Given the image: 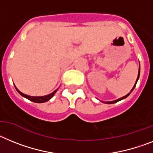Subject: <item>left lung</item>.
<instances>
[{
  "label": "left lung",
  "instance_id": "obj_1",
  "mask_svg": "<svg viewBox=\"0 0 153 153\" xmlns=\"http://www.w3.org/2000/svg\"><path fill=\"white\" fill-rule=\"evenodd\" d=\"M139 75H140V64H139V72H138V77H137V79H136V82H135V85H134L133 88H132V89H131V91H130V92H129V93H128V94H127V95H125V96H123V97H122V98H120V99H116V100L111 101V102H103V101H102V102H104V103H106V104H113V103H115V102H119V101L123 100V99H126V98H127V97H128V95H130V93L132 92V91H133V89H134V88H135V85H136V83H137L138 80H139Z\"/></svg>",
  "mask_w": 153,
  "mask_h": 153
}]
</instances>
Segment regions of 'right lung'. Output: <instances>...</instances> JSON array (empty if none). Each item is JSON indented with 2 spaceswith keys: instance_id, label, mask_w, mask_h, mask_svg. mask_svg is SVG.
<instances>
[{
  "instance_id": "right-lung-1",
  "label": "right lung",
  "mask_w": 153,
  "mask_h": 153,
  "mask_svg": "<svg viewBox=\"0 0 153 153\" xmlns=\"http://www.w3.org/2000/svg\"><path fill=\"white\" fill-rule=\"evenodd\" d=\"M15 88L21 96L25 97V98H26V99H28V100L31 101V102H35V103H44V102H48V101L50 100V99L54 96V94L56 93V91H58V88H57L56 90H54V91H53L52 93H51V94H49V95H44V96H30V95H25V94H24V93L21 92V91H20L17 88H16V86H15Z\"/></svg>"
}]
</instances>
